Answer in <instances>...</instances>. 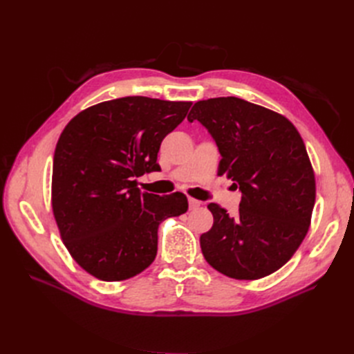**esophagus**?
Wrapping results in <instances>:
<instances>
[{"label": "esophagus", "mask_w": 354, "mask_h": 354, "mask_svg": "<svg viewBox=\"0 0 354 354\" xmlns=\"http://www.w3.org/2000/svg\"><path fill=\"white\" fill-rule=\"evenodd\" d=\"M201 207V201L195 199V198H189V208L190 209H196Z\"/></svg>", "instance_id": "esophagus-1"}]
</instances>
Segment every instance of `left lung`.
<instances>
[{
  "instance_id": "8db88e82",
  "label": "left lung",
  "mask_w": 354,
  "mask_h": 354,
  "mask_svg": "<svg viewBox=\"0 0 354 354\" xmlns=\"http://www.w3.org/2000/svg\"><path fill=\"white\" fill-rule=\"evenodd\" d=\"M187 120L209 131L221 155L218 176L242 192L234 217L208 205L214 224L201 234L205 260L239 281L279 270L306 238L316 199L301 136L283 115L238 97L201 100Z\"/></svg>"
}]
</instances>
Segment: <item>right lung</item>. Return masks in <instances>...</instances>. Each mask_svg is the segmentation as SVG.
<instances>
[{"instance_id":"obj_1","label":"right lung","mask_w":354,"mask_h":354,"mask_svg":"<svg viewBox=\"0 0 354 354\" xmlns=\"http://www.w3.org/2000/svg\"><path fill=\"white\" fill-rule=\"evenodd\" d=\"M190 106L130 95L87 108L62 131L53 214L72 259L91 276L118 282L142 273L156 257L159 223L187 211L183 194H142L136 177L160 169V142Z\"/></svg>"}]
</instances>
